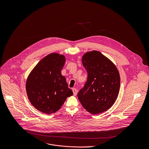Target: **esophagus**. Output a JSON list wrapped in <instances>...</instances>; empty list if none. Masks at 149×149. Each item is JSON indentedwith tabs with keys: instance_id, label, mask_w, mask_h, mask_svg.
I'll return each mask as SVG.
<instances>
[{
	"instance_id": "obj_1",
	"label": "esophagus",
	"mask_w": 149,
	"mask_h": 149,
	"mask_svg": "<svg viewBox=\"0 0 149 149\" xmlns=\"http://www.w3.org/2000/svg\"><path fill=\"white\" fill-rule=\"evenodd\" d=\"M72 91H73V95H74V96H76V95H77V89H76V88H73V89H72Z\"/></svg>"
}]
</instances>
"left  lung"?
<instances>
[{"instance_id":"obj_1","label":"left lung","mask_w":149,"mask_h":149,"mask_svg":"<svg viewBox=\"0 0 149 149\" xmlns=\"http://www.w3.org/2000/svg\"><path fill=\"white\" fill-rule=\"evenodd\" d=\"M88 78L77 97L85 109L92 114L106 111L115 102L120 78L116 66L100 52H86L82 57Z\"/></svg>"}]
</instances>
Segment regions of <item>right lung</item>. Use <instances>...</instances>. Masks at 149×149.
Returning a JSON list of instances; mask_svg holds the SVG:
<instances>
[{
    "label": "right lung",
    "mask_w": 149,
    "mask_h": 149,
    "mask_svg": "<svg viewBox=\"0 0 149 149\" xmlns=\"http://www.w3.org/2000/svg\"><path fill=\"white\" fill-rule=\"evenodd\" d=\"M65 62L63 54L51 53L43 58L29 74L26 83L31 104L43 113L58 111L68 97L73 95L61 70Z\"/></svg>",
    "instance_id": "right-lung-1"
}]
</instances>
